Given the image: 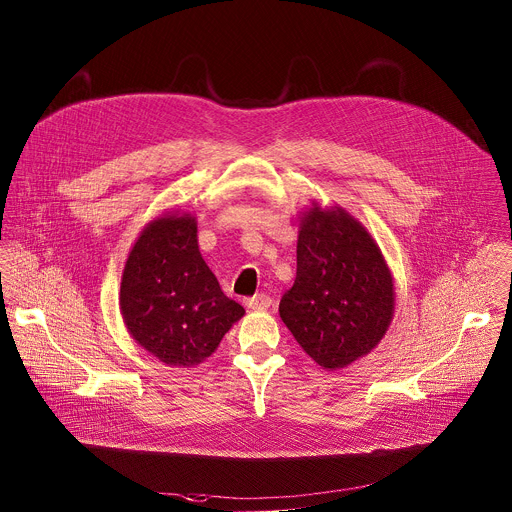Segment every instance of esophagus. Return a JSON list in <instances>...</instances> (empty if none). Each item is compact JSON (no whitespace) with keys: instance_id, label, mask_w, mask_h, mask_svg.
Returning a JSON list of instances; mask_svg holds the SVG:
<instances>
[{"instance_id":"obj_1","label":"esophagus","mask_w":512,"mask_h":512,"mask_svg":"<svg viewBox=\"0 0 512 512\" xmlns=\"http://www.w3.org/2000/svg\"><path fill=\"white\" fill-rule=\"evenodd\" d=\"M271 297L269 295H265V293H261V295H255V297H251V299H247L245 301V305L251 308V310H265V308L271 307Z\"/></svg>"}]
</instances>
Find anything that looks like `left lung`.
<instances>
[{"mask_svg":"<svg viewBox=\"0 0 512 512\" xmlns=\"http://www.w3.org/2000/svg\"><path fill=\"white\" fill-rule=\"evenodd\" d=\"M394 281L386 259L342 207L303 213L297 279L279 314L308 356L326 370L346 368L384 338L394 316Z\"/></svg>","mask_w":512,"mask_h":512,"instance_id":"1","label":"left lung"}]
</instances>
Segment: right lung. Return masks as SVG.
Here are the masks:
<instances>
[{"instance_id": "obj_1", "label": "right lung", "mask_w": 512, "mask_h": 512, "mask_svg": "<svg viewBox=\"0 0 512 512\" xmlns=\"http://www.w3.org/2000/svg\"><path fill=\"white\" fill-rule=\"evenodd\" d=\"M130 336L168 366L192 368L215 352L245 314L223 295L198 247L190 213H164L134 241L120 283Z\"/></svg>"}]
</instances>
